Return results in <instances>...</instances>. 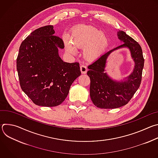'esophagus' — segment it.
<instances>
[{
  "instance_id": "obj_1",
  "label": "esophagus",
  "mask_w": 158,
  "mask_h": 158,
  "mask_svg": "<svg viewBox=\"0 0 158 158\" xmlns=\"http://www.w3.org/2000/svg\"><path fill=\"white\" fill-rule=\"evenodd\" d=\"M80 69H81V73H82V74H85V73H87V67H86L85 65H81Z\"/></svg>"
}]
</instances>
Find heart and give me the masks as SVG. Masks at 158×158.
Masks as SVG:
<instances>
[{
  "mask_svg": "<svg viewBox=\"0 0 158 158\" xmlns=\"http://www.w3.org/2000/svg\"><path fill=\"white\" fill-rule=\"evenodd\" d=\"M67 51L74 54L76 48L82 49L83 58L89 62L98 60L106 51L108 44L107 36L96 27L82 25L74 28L70 34L69 40L64 38Z\"/></svg>",
  "mask_w": 158,
  "mask_h": 158,
  "instance_id": "1",
  "label": "heart"
}]
</instances>
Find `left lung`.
I'll return each mask as SVG.
<instances>
[{
  "mask_svg": "<svg viewBox=\"0 0 158 158\" xmlns=\"http://www.w3.org/2000/svg\"><path fill=\"white\" fill-rule=\"evenodd\" d=\"M117 35L122 43L120 46L105 52L87 67V74L91 80L90 97L93 104L101 109H115L127 104L141 82L144 59L140 45L123 31L119 30ZM120 48L130 51L135 66L127 77L116 80L108 75L105 67L109 55Z\"/></svg>",
  "mask_w": 158,
  "mask_h": 158,
  "instance_id": "obj_1",
  "label": "left lung"
}]
</instances>
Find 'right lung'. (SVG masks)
<instances>
[{
    "label": "right lung",
    "mask_w": 158,
    "mask_h": 158,
    "mask_svg": "<svg viewBox=\"0 0 158 158\" xmlns=\"http://www.w3.org/2000/svg\"><path fill=\"white\" fill-rule=\"evenodd\" d=\"M54 34L53 26L35 30L20 44L17 58L22 91L40 106L60 105L81 74L79 63L60 58L59 50L64 48V42Z\"/></svg>",
    "instance_id": "obj_1"
}]
</instances>
